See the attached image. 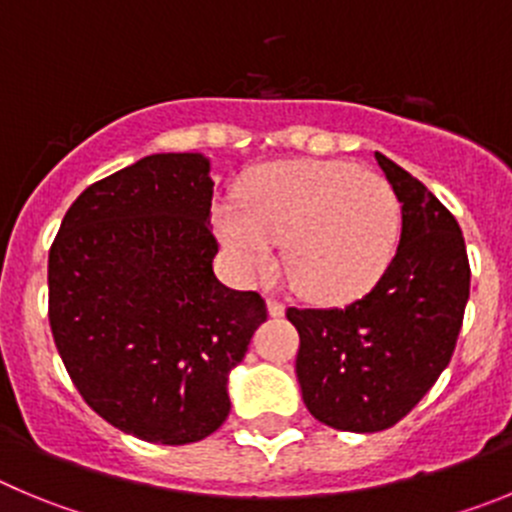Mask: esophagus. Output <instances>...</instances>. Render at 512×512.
Listing matches in <instances>:
<instances>
[{
	"mask_svg": "<svg viewBox=\"0 0 512 512\" xmlns=\"http://www.w3.org/2000/svg\"><path fill=\"white\" fill-rule=\"evenodd\" d=\"M267 313H270L272 318H283L285 305L280 303V300H275V298H267Z\"/></svg>",
	"mask_w": 512,
	"mask_h": 512,
	"instance_id": "obj_1",
	"label": "esophagus"
}]
</instances>
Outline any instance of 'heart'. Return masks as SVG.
Instances as JSON below:
<instances>
[{
	"mask_svg": "<svg viewBox=\"0 0 512 512\" xmlns=\"http://www.w3.org/2000/svg\"><path fill=\"white\" fill-rule=\"evenodd\" d=\"M224 250L247 275L275 267L285 242V272L300 295L341 303L369 293L389 267L401 209L384 176L348 161H278L252 171L240 204L214 207Z\"/></svg>",
	"mask_w": 512,
	"mask_h": 512,
	"instance_id": "obj_1",
	"label": "heart"
}]
</instances>
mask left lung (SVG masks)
<instances>
[{
	"label": "left lung",
	"instance_id": "8db88e82",
	"mask_svg": "<svg viewBox=\"0 0 512 512\" xmlns=\"http://www.w3.org/2000/svg\"><path fill=\"white\" fill-rule=\"evenodd\" d=\"M401 204L396 255L379 283L346 308H288L298 328L300 391L318 422L381 432L407 417L452 353L470 298L465 237L432 191L376 154Z\"/></svg>",
	"mask_w": 512,
	"mask_h": 512
}]
</instances>
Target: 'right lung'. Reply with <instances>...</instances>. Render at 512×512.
<instances>
[{
	"mask_svg": "<svg viewBox=\"0 0 512 512\" xmlns=\"http://www.w3.org/2000/svg\"><path fill=\"white\" fill-rule=\"evenodd\" d=\"M202 154H154L95 181L47 262L50 328L95 414L154 444L209 437L265 300L214 275V181Z\"/></svg>",
	"mask_w": 512,
	"mask_h": 512,
	"instance_id": "add662e5",
	"label": "right lung"
}]
</instances>
